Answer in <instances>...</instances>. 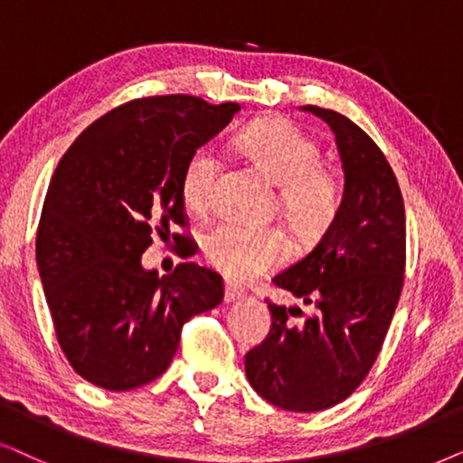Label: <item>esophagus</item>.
<instances>
[{"label":"esophagus","mask_w":463,"mask_h":463,"mask_svg":"<svg viewBox=\"0 0 463 463\" xmlns=\"http://www.w3.org/2000/svg\"><path fill=\"white\" fill-rule=\"evenodd\" d=\"M243 296V292L235 286H231V283H226L224 288V303H235V300H239Z\"/></svg>","instance_id":"1"}]
</instances>
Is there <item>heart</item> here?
Wrapping results in <instances>:
<instances>
[{
	"instance_id": "heart-1",
	"label": "heart",
	"mask_w": 463,
	"mask_h": 463,
	"mask_svg": "<svg viewBox=\"0 0 463 463\" xmlns=\"http://www.w3.org/2000/svg\"><path fill=\"white\" fill-rule=\"evenodd\" d=\"M237 147L264 177L279 186L283 218L300 237H316L330 224L341 203L336 177L324 169L322 152L286 120H262L245 128ZM220 156L212 146L190 152L182 169L180 193L188 209L201 212L212 199ZM207 262L228 279L248 281L286 262L288 239L277 228H254L220 222L203 235Z\"/></svg>"
}]
</instances>
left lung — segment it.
<instances>
[{"instance_id": "8db88e82", "label": "left lung", "mask_w": 463, "mask_h": 463, "mask_svg": "<svg viewBox=\"0 0 463 463\" xmlns=\"http://www.w3.org/2000/svg\"><path fill=\"white\" fill-rule=\"evenodd\" d=\"M303 109L335 133L343 201L316 248L273 279L313 313L269 303L273 322L245 354V374L267 402L316 412L349 398L383 347L404 283L406 224L402 193L379 146L343 114Z\"/></svg>"}]
</instances>
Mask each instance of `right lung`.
<instances>
[{"label":"right lung","mask_w":463,"mask_h":463,"mask_svg":"<svg viewBox=\"0 0 463 463\" xmlns=\"http://www.w3.org/2000/svg\"><path fill=\"white\" fill-rule=\"evenodd\" d=\"M237 103L201 97L135 99L92 122L59 160L48 186L35 258L57 341L73 371L109 392L160 377L182 326L218 307L224 283L212 269L141 267L152 235L186 228L180 193L190 152L215 137ZM177 256H193L174 232Z\"/></svg>","instance_id":"add662e5"}]
</instances>
